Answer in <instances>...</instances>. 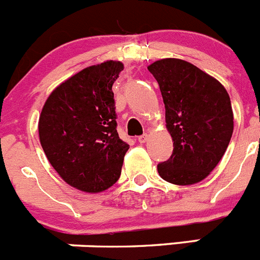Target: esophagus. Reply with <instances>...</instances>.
<instances>
[{
	"label": "esophagus",
	"instance_id": "1",
	"mask_svg": "<svg viewBox=\"0 0 260 260\" xmlns=\"http://www.w3.org/2000/svg\"><path fill=\"white\" fill-rule=\"evenodd\" d=\"M148 140V134H143L138 138V142L139 143H145Z\"/></svg>",
	"mask_w": 260,
	"mask_h": 260
}]
</instances>
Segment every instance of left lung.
I'll return each instance as SVG.
<instances>
[{
	"instance_id": "left-lung-1",
	"label": "left lung",
	"mask_w": 260,
	"mask_h": 260,
	"mask_svg": "<svg viewBox=\"0 0 260 260\" xmlns=\"http://www.w3.org/2000/svg\"><path fill=\"white\" fill-rule=\"evenodd\" d=\"M162 93L166 126L174 140L170 159L158 174L175 185L206 179L226 152L234 132V113L219 81L179 58H163L148 66Z\"/></svg>"
}]
</instances>
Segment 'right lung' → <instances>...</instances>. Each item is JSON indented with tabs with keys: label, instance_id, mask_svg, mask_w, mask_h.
Listing matches in <instances>:
<instances>
[{
	"label": "right lung",
	"instance_id": "obj_1",
	"mask_svg": "<svg viewBox=\"0 0 260 260\" xmlns=\"http://www.w3.org/2000/svg\"><path fill=\"white\" fill-rule=\"evenodd\" d=\"M118 61L89 66L54 89L39 117L42 148L61 177L85 192L112 186L128 144L120 139L112 85Z\"/></svg>",
	"mask_w": 260,
	"mask_h": 260
}]
</instances>
